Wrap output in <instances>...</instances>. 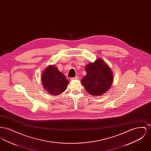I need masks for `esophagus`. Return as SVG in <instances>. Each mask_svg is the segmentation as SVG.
Returning a JSON list of instances; mask_svg holds the SVG:
<instances>
[{
  "label": "esophagus",
  "instance_id": "34e87169",
  "mask_svg": "<svg viewBox=\"0 0 151 151\" xmlns=\"http://www.w3.org/2000/svg\"><path fill=\"white\" fill-rule=\"evenodd\" d=\"M71 80H78V79H79V76H75V78H71Z\"/></svg>",
  "mask_w": 151,
  "mask_h": 151
}]
</instances>
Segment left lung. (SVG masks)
<instances>
[{"instance_id": "1", "label": "left lung", "mask_w": 151, "mask_h": 151, "mask_svg": "<svg viewBox=\"0 0 151 151\" xmlns=\"http://www.w3.org/2000/svg\"><path fill=\"white\" fill-rule=\"evenodd\" d=\"M86 76L81 83L87 92L94 96H101L106 92L113 81V72L108 65L102 59H98L86 67Z\"/></svg>"}]
</instances>
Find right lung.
Masks as SVG:
<instances>
[{
    "instance_id": "add662e5",
    "label": "right lung",
    "mask_w": 151,
    "mask_h": 151,
    "mask_svg": "<svg viewBox=\"0 0 151 151\" xmlns=\"http://www.w3.org/2000/svg\"><path fill=\"white\" fill-rule=\"evenodd\" d=\"M42 84L48 93L58 96L67 89L69 81L60 72L57 67L50 65L43 71L41 76Z\"/></svg>"
}]
</instances>
